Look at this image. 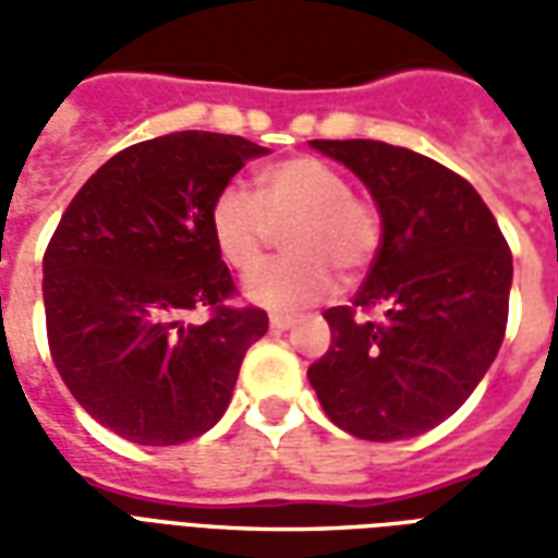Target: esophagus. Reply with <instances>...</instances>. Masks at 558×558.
Instances as JSON below:
<instances>
[{"mask_svg":"<svg viewBox=\"0 0 558 558\" xmlns=\"http://www.w3.org/2000/svg\"><path fill=\"white\" fill-rule=\"evenodd\" d=\"M268 326L275 328V331H287V328L295 326V319H292V316H280V314H275V316H271V319H268Z\"/></svg>","mask_w":558,"mask_h":558,"instance_id":"esophagus-1","label":"esophagus"}]
</instances>
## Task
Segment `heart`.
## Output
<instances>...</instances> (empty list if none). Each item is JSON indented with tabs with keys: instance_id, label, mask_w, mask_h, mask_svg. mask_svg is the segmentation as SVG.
<instances>
[{
	"instance_id": "1",
	"label": "heart",
	"mask_w": 558,
	"mask_h": 558,
	"mask_svg": "<svg viewBox=\"0 0 558 558\" xmlns=\"http://www.w3.org/2000/svg\"><path fill=\"white\" fill-rule=\"evenodd\" d=\"M208 230L223 263L254 271L278 232L292 256L247 280V299L268 311H295L326 299L335 272L347 278L374 263L383 220L371 199L352 194L347 172L314 155L280 160L259 172V196L227 184L211 199Z\"/></svg>"
}]
</instances>
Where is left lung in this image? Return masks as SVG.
I'll use <instances>...</instances> for the list:
<instances>
[{"instance_id": "left-lung-1", "label": "left lung", "mask_w": 558, "mask_h": 558, "mask_svg": "<svg viewBox=\"0 0 558 558\" xmlns=\"http://www.w3.org/2000/svg\"><path fill=\"white\" fill-rule=\"evenodd\" d=\"M362 179L383 242L352 304L328 307V352L307 367L340 430L395 442L433 430L502 347L511 251L478 191L433 158L379 140H311Z\"/></svg>"}]
</instances>
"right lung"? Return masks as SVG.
<instances>
[{
	"label": "right lung",
	"mask_w": 558,
	"mask_h": 558,
	"mask_svg": "<svg viewBox=\"0 0 558 558\" xmlns=\"http://www.w3.org/2000/svg\"><path fill=\"white\" fill-rule=\"evenodd\" d=\"M268 148L179 131L122 148L71 199L44 251L47 343L92 418L137 445H182L227 412L266 311L232 304L211 199ZM206 306L203 327L183 316Z\"/></svg>",
	"instance_id": "add662e5"
}]
</instances>
